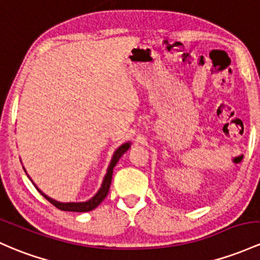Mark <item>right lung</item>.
<instances>
[{
	"instance_id": "1",
	"label": "right lung",
	"mask_w": 260,
	"mask_h": 260,
	"mask_svg": "<svg viewBox=\"0 0 260 260\" xmlns=\"http://www.w3.org/2000/svg\"><path fill=\"white\" fill-rule=\"evenodd\" d=\"M129 147H131L129 143H124V144H122L121 147H119L118 149L116 150L115 154H113L112 160H111L110 167H108L107 174H106V176H105L104 182H102L101 189L99 190V192L96 193V195L93 196L92 199L88 200V201H86V202H69V204H62V202H58V201H55V200L48 198V196L44 195V193H43L42 191L36 186V185H34V186L37 187V190H38L39 192H41L42 195L44 196V198L47 199L51 205H54L56 209H59L61 211H71V212H87V211L96 209V207H98L99 205L101 204L102 201H104V199L107 196L108 190H110V186H111V181H112L113 168H115L117 161L119 160V158H121V156L123 155L125 152H127L128 148H129Z\"/></svg>"
}]
</instances>
